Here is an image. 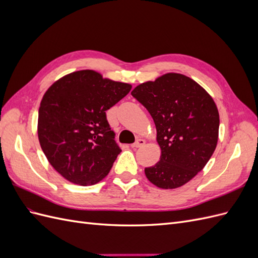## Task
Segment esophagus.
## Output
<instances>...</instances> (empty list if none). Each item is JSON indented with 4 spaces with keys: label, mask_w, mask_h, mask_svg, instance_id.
Returning <instances> with one entry per match:
<instances>
[{
    "label": "esophagus",
    "mask_w": 258,
    "mask_h": 258,
    "mask_svg": "<svg viewBox=\"0 0 258 258\" xmlns=\"http://www.w3.org/2000/svg\"><path fill=\"white\" fill-rule=\"evenodd\" d=\"M144 144H145V141H144L143 139H138L137 141H136L134 144H132L131 146L134 147V148H138V147H141V146H143Z\"/></svg>",
    "instance_id": "1"
}]
</instances>
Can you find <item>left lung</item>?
I'll return each mask as SVG.
<instances>
[{
    "instance_id": "8db88e82",
    "label": "left lung",
    "mask_w": 258,
    "mask_h": 258,
    "mask_svg": "<svg viewBox=\"0 0 258 258\" xmlns=\"http://www.w3.org/2000/svg\"><path fill=\"white\" fill-rule=\"evenodd\" d=\"M154 119L160 160L145 168L148 181L162 189L181 187L205 168L218 139L214 100L188 76L167 73L131 91Z\"/></svg>"
}]
</instances>
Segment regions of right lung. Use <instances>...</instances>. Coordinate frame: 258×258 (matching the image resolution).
<instances>
[{"instance_id": "1", "label": "right lung", "mask_w": 258, "mask_h": 258, "mask_svg": "<svg viewBox=\"0 0 258 258\" xmlns=\"http://www.w3.org/2000/svg\"><path fill=\"white\" fill-rule=\"evenodd\" d=\"M131 87L82 70L61 77L45 92L38 108V141L52 168L69 182L95 185L110 172L121 151L105 112Z\"/></svg>"}]
</instances>
